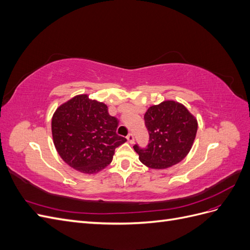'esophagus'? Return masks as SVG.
I'll list each match as a JSON object with an SVG mask.
<instances>
[{"mask_svg": "<svg viewBox=\"0 0 250 250\" xmlns=\"http://www.w3.org/2000/svg\"><path fill=\"white\" fill-rule=\"evenodd\" d=\"M127 140H128V142H129V143H133L134 142V135H133V133H129V134H128L127 135Z\"/></svg>", "mask_w": 250, "mask_h": 250, "instance_id": "esophagus-1", "label": "esophagus"}]
</instances>
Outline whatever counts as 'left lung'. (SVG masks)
Instances as JSON below:
<instances>
[{"mask_svg": "<svg viewBox=\"0 0 250 250\" xmlns=\"http://www.w3.org/2000/svg\"><path fill=\"white\" fill-rule=\"evenodd\" d=\"M145 125L149 133L146 148L133 146L140 161L151 169H166L181 162L191 150L197 120L177 102L165 101L148 108Z\"/></svg>", "mask_w": 250, "mask_h": 250, "instance_id": "left-lung-1", "label": "left lung"}]
</instances>
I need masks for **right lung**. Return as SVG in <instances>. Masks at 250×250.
Instances as JSON below:
<instances>
[{"mask_svg": "<svg viewBox=\"0 0 250 250\" xmlns=\"http://www.w3.org/2000/svg\"><path fill=\"white\" fill-rule=\"evenodd\" d=\"M118 124L104 103L87 95L76 96L59 106L52 118L55 148L72 168L97 173L107 167L115 149L126 142L117 134Z\"/></svg>", "mask_w": 250, "mask_h": 250, "instance_id": "1", "label": "right lung"}]
</instances>
